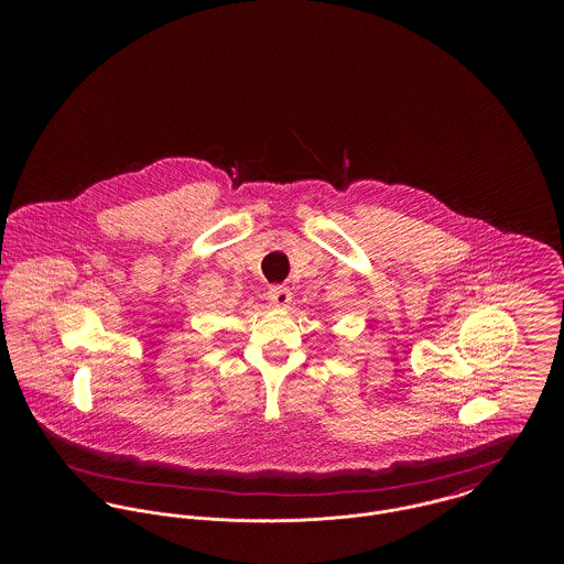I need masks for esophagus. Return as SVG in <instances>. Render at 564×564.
Listing matches in <instances>:
<instances>
[{
	"label": "esophagus",
	"instance_id": "34e87169",
	"mask_svg": "<svg viewBox=\"0 0 564 564\" xmlns=\"http://www.w3.org/2000/svg\"><path fill=\"white\" fill-rule=\"evenodd\" d=\"M269 300L272 306L281 308V306H288L292 302V292L285 285H272V288H269Z\"/></svg>",
	"mask_w": 564,
	"mask_h": 564
}]
</instances>
